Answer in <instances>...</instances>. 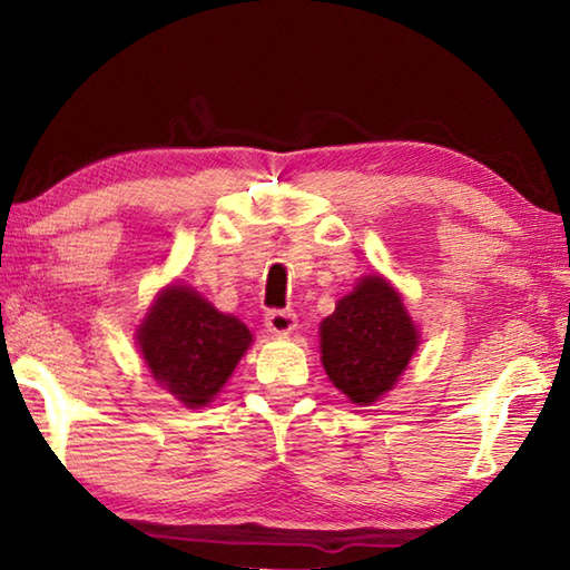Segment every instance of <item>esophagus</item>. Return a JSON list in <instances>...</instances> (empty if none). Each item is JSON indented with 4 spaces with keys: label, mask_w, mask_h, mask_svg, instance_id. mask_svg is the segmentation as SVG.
Masks as SVG:
<instances>
[{
    "label": "esophagus",
    "mask_w": 570,
    "mask_h": 570,
    "mask_svg": "<svg viewBox=\"0 0 570 570\" xmlns=\"http://www.w3.org/2000/svg\"><path fill=\"white\" fill-rule=\"evenodd\" d=\"M296 316L292 311H269L266 313V328L276 335H288L292 331H296Z\"/></svg>",
    "instance_id": "34e87169"
}]
</instances>
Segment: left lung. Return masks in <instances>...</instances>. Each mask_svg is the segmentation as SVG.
Listing matches in <instances>:
<instances>
[{
	"mask_svg": "<svg viewBox=\"0 0 570 570\" xmlns=\"http://www.w3.org/2000/svg\"><path fill=\"white\" fill-rule=\"evenodd\" d=\"M419 345L402 296L380 274L360 278L321 323V362L350 402L370 406L390 392Z\"/></svg>",
	"mask_w": 570,
	"mask_h": 570,
	"instance_id": "1",
	"label": "left lung"
}]
</instances>
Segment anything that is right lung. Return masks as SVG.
I'll return each mask as SVG.
<instances>
[{
  "label": "right lung",
  "mask_w": 570,
  "mask_h": 570,
  "mask_svg": "<svg viewBox=\"0 0 570 570\" xmlns=\"http://www.w3.org/2000/svg\"><path fill=\"white\" fill-rule=\"evenodd\" d=\"M137 343L151 377L188 409H200L235 372L252 333L190 286L171 284L144 316Z\"/></svg>",
  "instance_id": "right-lung-1"
}]
</instances>
